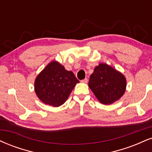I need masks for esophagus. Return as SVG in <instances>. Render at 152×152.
Segmentation results:
<instances>
[{"instance_id": "esophagus-1", "label": "esophagus", "mask_w": 152, "mask_h": 152, "mask_svg": "<svg viewBox=\"0 0 152 152\" xmlns=\"http://www.w3.org/2000/svg\"><path fill=\"white\" fill-rule=\"evenodd\" d=\"M81 82H82V83H88V78H84L83 80H82Z\"/></svg>"}]
</instances>
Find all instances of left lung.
Segmentation results:
<instances>
[{"instance_id":"obj_1","label":"left lung","mask_w":152,"mask_h":152,"mask_svg":"<svg viewBox=\"0 0 152 152\" xmlns=\"http://www.w3.org/2000/svg\"><path fill=\"white\" fill-rule=\"evenodd\" d=\"M126 78L107 64H100L91 75L88 86L101 103L110 105L120 99L126 90Z\"/></svg>"}]
</instances>
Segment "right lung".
Wrapping results in <instances>:
<instances>
[{"mask_svg": "<svg viewBox=\"0 0 152 152\" xmlns=\"http://www.w3.org/2000/svg\"><path fill=\"white\" fill-rule=\"evenodd\" d=\"M78 82L72 71L66 70L61 64L53 61L36 77L34 91L42 103L58 107L65 103Z\"/></svg>", "mask_w": 152, "mask_h": 152, "instance_id": "1", "label": "right lung"}]
</instances>
